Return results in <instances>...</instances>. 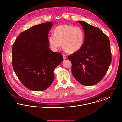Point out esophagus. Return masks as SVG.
<instances>
[{
  "label": "esophagus",
  "instance_id": "obj_1",
  "mask_svg": "<svg viewBox=\"0 0 122 122\" xmlns=\"http://www.w3.org/2000/svg\"><path fill=\"white\" fill-rule=\"evenodd\" d=\"M62 55H63V59H66L67 58L65 54H62Z\"/></svg>",
  "mask_w": 122,
  "mask_h": 122
}]
</instances>
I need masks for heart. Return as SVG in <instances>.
Returning <instances> with one entry per match:
<instances>
[{
  "instance_id": "1",
  "label": "heart",
  "mask_w": 122,
  "mask_h": 122,
  "mask_svg": "<svg viewBox=\"0 0 122 122\" xmlns=\"http://www.w3.org/2000/svg\"><path fill=\"white\" fill-rule=\"evenodd\" d=\"M49 43L54 51H57L62 43L64 50L73 53L82 47L84 41V33L80 27L71 25H60L54 30V34L50 35Z\"/></svg>"
}]
</instances>
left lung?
Masks as SVG:
<instances>
[{
	"mask_svg": "<svg viewBox=\"0 0 122 122\" xmlns=\"http://www.w3.org/2000/svg\"><path fill=\"white\" fill-rule=\"evenodd\" d=\"M84 33V42L78 51L69 56L72 73L81 84L91 86L105 75L112 61L110 42L100 29L83 21H78Z\"/></svg>",
	"mask_w": 122,
	"mask_h": 122,
	"instance_id": "left-lung-1",
	"label": "left lung"
}]
</instances>
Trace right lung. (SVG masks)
<instances>
[{
	"label": "right lung",
	"instance_id": "add662e5",
	"mask_svg": "<svg viewBox=\"0 0 122 122\" xmlns=\"http://www.w3.org/2000/svg\"><path fill=\"white\" fill-rule=\"evenodd\" d=\"M52 22L32 26L19 34L12 48V66L17 77L29 90L43 91L55 79L54 71L63 56L49 48L48 35Z\"/></svg>",
	"mask_w": 122,
	"mask_h": 122
}]
</instances>
